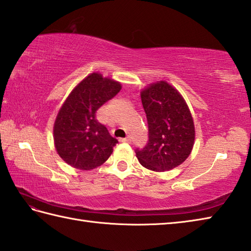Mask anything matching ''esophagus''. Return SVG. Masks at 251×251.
Returning a JSON list of instances; mask_svg holds the SVG:
<instances>
[{
  "label": "esophagus",
  "mask_w": 251,
  "mask_h": 251,
  "mask_svg": "<svg viewBox=\"0 0 251 251\" xmlns=\"http://www.w3.org/2000/svg\"><path fill=\"white\" fill-rule=\"evenodd\" d=\"M119 141L120 142H125V143H130L131 142V137L127 136V137H125V139H120Z\"/></svg>",
  "instance_id": "1"
}]
</instances>
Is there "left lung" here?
<instances>
[{"instance_id": "left-lung-1", "label": "left lung", "mask_w": 251, "mask_h": 251, "mask_svg": "<svg viewBox=\"0 0 251 251\" xmlns=\"http://www.w3.org/2000/svg\"><path fill=\"white\" fill-rule=\"evenodd\" d=\"M147 125L146 145L136 148L140 163L152 171H168L190 156L195 140L191 111L178 92L160 81L141 93Z\"/></svg>"}]
</instances>
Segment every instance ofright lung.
<instances>
[{"label":"right lung","mask_w":251,"mask_h":251,"mask_svg":"<svg viewBox=\"0 0 251 251\" xmlns=\"http://www.w3.org/2000/svg\"><path fill=\"white\" fill-rule=\"evenodd\" d=\"M120 90V83L92 74L71 92L54 125L56 151L68 165L91 170L108 159L118 141L96 119V111Z\"/></svg>","instance_id":"add662e5"}]
</instances>
